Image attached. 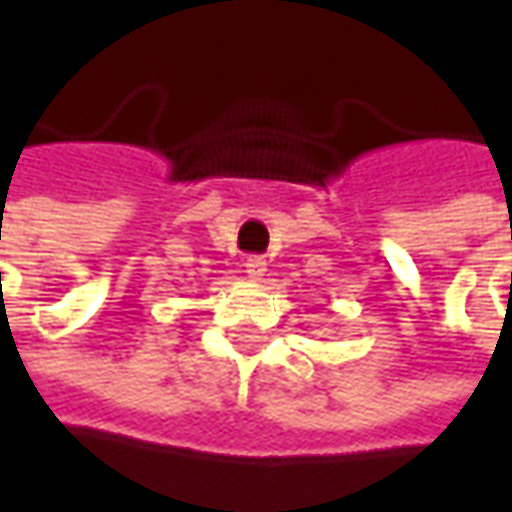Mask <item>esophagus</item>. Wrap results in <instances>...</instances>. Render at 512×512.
Segmentation results:
<instances>
[{"label": "esophagus", "instance_id": "34e87169", "mask_svg": "<svg viewBox=\"0 0 512 512\" xmlns=\"http://www.w3.org/2000/svg\"><path fill=\"white\" fill-rule=\"evenodd\" d=\"M246 274H249V279H255V282H260V279L266 277V260L263 257H246Z\"/></svg>", "mask_w": 512, "mask_h": 512}]
</instances>
